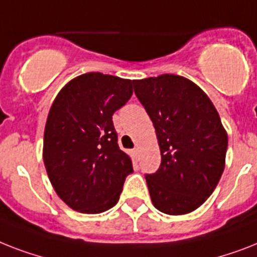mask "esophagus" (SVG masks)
<instances>
[{
	"label": "esophagus",
	"mask_w": 257,
	"mask_h": 257,
	"mask_svg": "<svg viewBox=\"0 0 257 257\" xmlns=\"http://www.w3.org/2000/svg\"><path fill=\"white\" fill-rule=\"evenodd\" d=\"M133 153H135L136 157H139V156H140V148H135V150H133Z\"/></svg>",
	"instance_id": "34e87169"
}]
</instances>
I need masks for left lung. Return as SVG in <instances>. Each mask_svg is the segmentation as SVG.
<instances>
[{"label":"left lung","mask_w":257,"mask_h":257,"mask_svg":"<svg viewBox=\"0 0 257 257\" xmlns=\"http://www.w3.org/2000/svg\"><path fill=\"white\" fill-rule=\"evenodd\" d=\"M157 135L161 165L147 174L152 203L169 215L197 210L215 190L228 137L208 96L189 79L165 74L133 80Z\"/></svg>","instance_id":"left-lung-1"}]
</instances>
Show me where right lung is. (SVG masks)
Wrapping results in <instances>:
<instances>
[{
	"mask_svg": "<svg viewBox=\"0 0 257 257\" xmlns=\"http://www.w3.org/2000/svg\"><path fill=\"white\" fill-rule=\"evenodd\" d=\"M133 81L101 72L70 80L56 95L43 136V162L58 197L75 211L100 214L117 203L133 172L117 144L112 116Z\"/></svg>",
	"mask_w": 257,
	"mask_h": 257,
	"instance_id": "1",
	"label": "right lung"
}]
</instances>
